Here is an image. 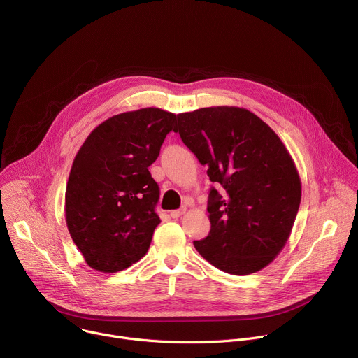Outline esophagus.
Instances as JSON below:
<instances>
[{"label":"esophagus","instance_id":"34e87169","mask_svg":"<svg viewBox=\"0 0 358 358\" xmlns=\"http://www.w3.org/2000/svg\"><path fill=\"white\" fill-rule=\"evenodd\" d=\"M185 211H187L185 208H181V210H176V211H171V214H170V215H171L173 218H180L181 215H184V214H185Z\"/></svg>","mask_w":358,"mask_h":358}]
</instances>
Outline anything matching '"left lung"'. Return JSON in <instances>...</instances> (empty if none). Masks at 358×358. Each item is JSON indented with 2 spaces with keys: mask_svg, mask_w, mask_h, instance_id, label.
Returning a JSON list of instances; mask_svg holds the SVG:
<instances>
[{
  "mask_svg": "<svg viewBox=\"0 0 358 358\" xmlns=\"http://www.w3.org/2000/svg\"><path fill=\"white\" fill-rule=\"evenodd\" d=\"M174 131L224 188L210 191L211 231L194 241L195 249L231 275L266 268L285 248L301 199L297 169L279 136L236 106L180 113Z\"/></svg>",
  "mask_w": 358,
  "mask_h": 358,
  "instance_id": "8db88e82",
  "label": "left lung"
}]
</instances>
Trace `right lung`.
<instances>
[{"label":"right lung","mask_w":358,"mask_h":358,"mask_svg":"<svg viewBox=\"0 0 358 358\" xmlns=\"http://www.w3.org/2000/svg\"><path fill=\"white\" fill-rule=\"evenodd\" d=\"M177 116L159 108L120 113L100 123L75 156L65 192L72 241L94 271L116 273L147 253L162 222L160 189L148 167Z\"/></svg>","instance_id":"obj_1"}]
</instances>
